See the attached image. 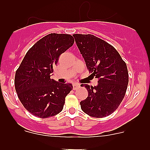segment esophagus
<instances>
[{
  "label": "esophagus",
  "instance_id": "1",
  "mask_svg": "<svg viewBox=\"0 0 150 150\" xmlns=\"http://www.w3.org/2000/svg\"><path fill=\"white\" fill-rule=\"evenodd\" d=\"M79 88V85L77 84V83H74L73 84V88H74V90L77 89V88Z\"/></svg>",
  "mask_w": 150,
  "mask_h": 150
}]
</instances>
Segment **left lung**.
Returning a JSON list of instances; mask_svg holds the SVG:
<instances>
[{
	"label": "left lung",
	"instance_id": "1",
	"mask_svg": "<svg viewBox=\"0 0 150 150\" xmlns=\"http://www.w3.org/2000/svg\"><path fill=\"white\" fill-rule=\"evenodd\" d=\"M73 36L89 73L98 79L96 86L85 84L88 97L80 102L82 110L95 118L109 116L117 109L126 92V64L116 49L106 41L91 34Z\"/></svg>",
	"mask_w": 150,
	"mask_h": 150
}]
</instances>
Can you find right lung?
<instances>
[{"label":"right lung","mask_w":150,"mask_h":150,"mask_svg":"<svg viewBox=\"0 0 150 150\" xmlns=\"http://www.w3.org/2000/svg\"><path fill=\"white\" fill-rule=\"evenodd\" d=\"M74 43L70 34H50L27 52L15 76V88L24 107L41 119L57 115L63 110L71 83L51 79L59 56Z\"/></svg>","instance_id":"1"}]
</instances>
